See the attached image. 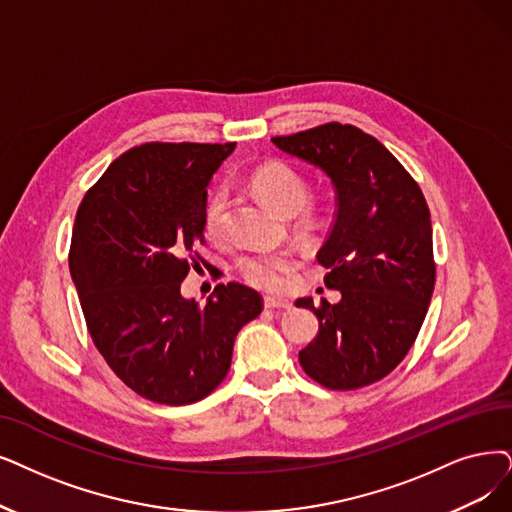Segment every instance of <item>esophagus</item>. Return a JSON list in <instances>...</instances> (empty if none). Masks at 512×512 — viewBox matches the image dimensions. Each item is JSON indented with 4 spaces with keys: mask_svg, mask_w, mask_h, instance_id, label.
<instances>
[{
    "mask_svg": "<svg viewBox=\"0 0 512 512\" xmlns=\"http://www.w3.org/2000/svg\"><path fill=\"white\" fill-rule=\"evenodd\" d=\"M264 306H267V309H292V302L279 296H264Z\"/></svg>",
    "mask_w": 512,
    "mask_h": 512,
    "instance_id": "34e87169",
    "label": "esophagus"
}]
</instances>
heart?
I'll list each match as a JSON object with an SVG mask.
<instances>
[{"mask_svg":"<svg viewBox=\"0 0 512 512\" xmlns=\"http://www.w3.org/2000/svg\"><path fill=\"white\" fill-rule=\"evenodd\" d=\"M250 189L269 206L281 214H294L302 208L309 195L306 180L290 168L288 163L271 161L256 168L250 174ZM229 210V195L224 187H216L208 193L203 203V227L208 235L218 237L224 231ZM306 224H313L315 216L309 212L304 216ZM294 267V256L290 252L279 250H254L237 258V273L260 290H281L290 279Z\"/></svg>","mask_w":512,"mask_h":512,"instance_id":"obj_1","label":"heart"}]
</instances>
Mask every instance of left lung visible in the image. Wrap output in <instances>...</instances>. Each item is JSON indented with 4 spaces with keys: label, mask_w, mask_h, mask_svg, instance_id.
I'll return each mask as SVG.
<instances>
[{
    "label": "left lung",
    "mask_w": 512,
    "mask_h": 512,
    "mask_svg": "<svg viewBox=\"0 0 512 512\" xmlns=\"http://www.w3.org/2000/svg\"><path fill=\"white\" fill-rule=\"evenodd\" d=\"M273 145L319 168L336 191V218L317 262L338 304L298 298L319 332L298 353L302 370L334 391H353L391 374L420 332L435 288L431 212L418 182L382 142L332 124Z\"/></svg>",
    "instance_id": "1"
}]
</instances>
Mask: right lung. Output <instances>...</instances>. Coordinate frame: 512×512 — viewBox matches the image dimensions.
<instances>
[{
	"label": "right lung",
	"mask_w": 512,
	"mask_h": 512,
	"mask_svg": "<svg viewBox=\"0 0 512 512\" xmlns=\"http://www.w3.org/2000/svg\"><path fill=\"white\" fill-rule=\"evenodd\" d=\"M235 149L147 142L115 159L79 203L69 269L98 353L134 393L163 405L208 397L227 376L235 336L262 311L256 290L218 283L206 306L180 294L206 264L203 203Z\"/></svg>",
	"instance_id": "1"
}]
</instances>
